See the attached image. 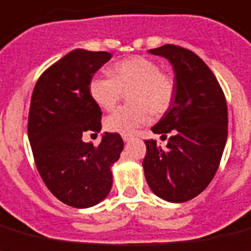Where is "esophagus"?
<instances>
[{
    "label": "esophagus",
    "instance_id": "obj_1",
    "mask_svg": "<svg viewBox=\"0 0 251 251\" xmlns=\"http://www.w3.org/2000/svg\"><path fill=\"white\" fill-rule=\"evenodd\" d=\"M132 140V136L129 135H123V141L124 142H129Z\"/></svg>",
    "mask_w": 251,
    "mask_h": 251
}]
</instances>
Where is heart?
Returning a JSON list of instances; mask_svg holds the SVG:
<instances>
[{
    "mask_svg": "<svg viewBox=\"0 0 251 251\" xmlns=\"http://www.w3.org/2000/svg\"><path fill=\"white\" fill-rule=\"evenodd\" d=\"M129 92L131 105L120 106L105 119L110 132L129 135L151 122L153 111H167L176 97V81L170 72L162 71L151 58L135 55L116 62L111 75L101 74L89 81V94L101 109L110 110L119 101L123 91Z\"/></svg>",
    "mask_w": 251,
    "mask_h": 251,
    "instance_id": "1",
    "label": "heart"
}]
</instances>
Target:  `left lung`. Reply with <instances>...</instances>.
<instances>
[{"label": "left lung", "mask_w": 251, "mask_h": 251, "mask_svg": "<svg viewBox=\"0 0 251 251\" xmlns=\"http://www.w3.org/2000/svg\"><path fill=\"white\" fill-rule=\"evenodd\" d=\"M170 61L175 71L176 97L151 131L172 132L166 149L146 140L142 162L154 194L181 203L197 197L215 176L228 135L226 97L215 75L197 54L176 45L149 50Z\"/></svg>", "instance_id": "8db88e82"}]
</instances>
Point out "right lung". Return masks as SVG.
<instances>
[{
    "label": "right lung",
    "instance_id": "right-lung-1",
    "mask_svg": "<svg viewBox=\"0 0 251 251\" xmlns=\"http://www.w3.org/2000/svg\"><path fill=\"white\" fill-rule=\"evenodd\" d=\"M113 54L75 49L40 76L31 98L28 138L36 167L48 189L66 205H97L113 185L111 166L124 148L119 133L105 132L101 144L84 142L101 131V109L89 81Z\"/></svg>",
    "mask_w": 251,
    "mask_h": 251
}]
</instances>
